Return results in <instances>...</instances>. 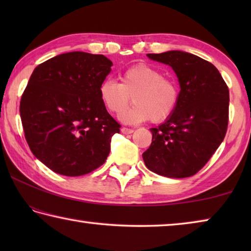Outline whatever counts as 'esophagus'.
<instances>
[{
	"label": "esophagus",
	"mask_w": 251,
	"mask_h": 251,
	"mask_svg": "<svg viewBox=\"0 0 251 251\" xmlns=\"http://www.w3.org/2000/svg\"><path fill=\"white\" fill-rule=\"evenodd\" d=\"M121 130H122L123 134H131L134 131L131 128H127V127H123Z\"/></svg>",
	"instance_id": "34e87169"
}]
</instances>
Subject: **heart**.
<instances>
[{"mask_svg": "<svg viewBox=\"0 0 251 251\" xmlns=\"http://www.w3.org/2000/svg\"><path fill=\"white\" fill-rule=\"evenodd\" d=\"M133 97L135 105L122 115L127 123L150 120L161 123L173 115L179 100V86L165 77L163 72L146 64H137L121 75V83L106 79L100 86V99L108 112L121 115Z\"/></svg>", "mask_w": 251, "mask_h": 251, "instance_id": "1", "label": "heart"}]
</instances>
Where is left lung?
I'll list each match as a JSON object with an SVG mask.
<instances>
[{
	"label": "left lung",
	"instance_id": "obj_1",
	"mask_svg": "<svg viewBox=\"0 0 251 251\" xmlns=\"http://www.w3.org/2000/svg\"><path fill=\"white\" fill-rule=\"evenodd\" d=\"M172 66L179 80V100L173 115L152 133L143 154L150 171L169 178L194 176L224 141L229 120V90L216 67L196 55L168 50L147 54Z\"/></svg>",
	"mask_w": 251,
	"mask_h": 251
}]
</instances>
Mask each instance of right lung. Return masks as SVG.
<instances>
[{"mask_svg": "<svg viewBox=\"0 0 251 251\" xmlns=\"http://www.w3.org/2000/svg\"><path fill=\"white\" fill-rule=\"evenodd\" d=\"M112 61L100 54L70 52L42 63L20 103L25 139L53 172L82 176L105 163L121 125L100 99Z\"/></svg>", "mask_w": 251, "mask_h": 251, "instance_id": "add662e5", "label": "right lung"}]
</instances>
